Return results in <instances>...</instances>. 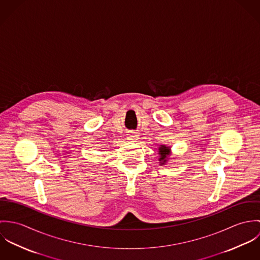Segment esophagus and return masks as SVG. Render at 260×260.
I'll list each match as a JSON object with an SVG mask.
<instances>
[{
  "instance_id": "obj_1",
  "label": "esophagus",
  "mask_w": 260,
  "mask_h": 260,
  "mask_svg": "<svg viewBox=\"0 0 260 260\" xmlns=\"http://www.w3.org/2000/svg\"><path fill=\"white\" fill-rule=\"evenodd\" d=\"M138 138H139V135H138L136 132H129V133L127 134V139H128L129 141L135 142Z\"/></svg>"
}]
</instances>
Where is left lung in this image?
Segmentation results:
<instances>
[{
	"label": "left lung",
	"mask_w": 260,
	"mask_h": 260,
	"mask_svg": "<svg viewBox=\"0 0 260 260\" xmlns=\"http://www.w3.org/2000/svg\"><path fill=\"white\" fill-rule=\"evenodd\" d=\"M158 154H159V164L165 165L168 163V160L170 159V155L172 154L171 147L167 145H160L158 148Z\"/></svg>",
	"instance_id": "1"
}]
</instances>
